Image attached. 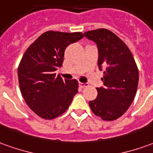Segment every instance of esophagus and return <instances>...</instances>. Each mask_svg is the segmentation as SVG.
<instances>
[{
    "label": "esophagus",
    "instance_id": "1",
    "mask_svg": "<svg viewBox=\"0 0 153 153\" xmlns=\"http://www.w3.org/2000/svg\"><path fill=\"white\" fill-rule=\"evenodd\" d=\"M79 85L80 88H86L88 86V83H79Z\"/></svg>",
    "mask_w": 153,
    "mask_h": 153
}]
</instances>
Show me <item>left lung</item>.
I'll return each mask as SVG.
<instances>
[{
    "mask_svg": "<svg viewBox=\"0 0 153 153\" xmlns=\"http://www.w3.org/2000/svg\"><path fill=\"white\" fill-rule=\"evenodd\" d=\"M84 36L97 44L98 65L103 71V87L97 88V98L89 101L93 113L105 121L120 117L136 95L139 74L127 45L107 29L85 32Z\"/></svg>",
    "mask_w": 153,
    "mask_h": 153,
    "instance_id": "obj_1",
    "label": "left lung"
}]
</instances>
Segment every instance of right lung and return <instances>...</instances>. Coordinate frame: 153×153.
<instances>
[{
	"instance_id": "add662e5",
	"label": "right lung",
	"mask_w": 153,
	"mask_h": 153,
	"mask_svg": "<svg viewBox=\"0 0 153 153\" xmlns=\"http://www.w3.org/2000/svg\"><path fill=\"white\" fill-rule=\"evenodd\" d=\"M81 32L49 30L25 52L18 67L21 94L29 108L44 119L63 114L78 93L76 79H63L55 71L61 67L66 47L82 39Z\"/></svg>"
}]
</instances>
